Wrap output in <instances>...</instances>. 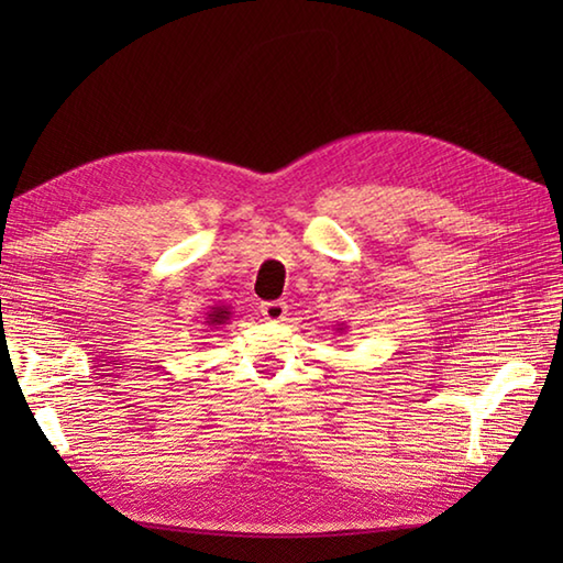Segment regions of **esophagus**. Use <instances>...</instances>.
I'll return each instance as SVG.
<instances>
[{
  "label": "esophagus",
  "instance_id": "1",
  "mask_svg": "<svg viewBox=\"0 0 563 563\" xmlns=\"http://www.w3.org/2000/svg\"><path fill=\"white\" fill-rule=\"evenodd\" d=\"M261 314H263V319H268V321H285V317H288V305L280 302V300L261 302Z\"/></svg>",
  "mask_w": 563,
  "mask_h": 563
}]
</instances>
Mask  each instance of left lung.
Instances as JSON below:
<instances>
[{
    "instance_id": "1",
    "label": "left lung",
    "mask_w": 563,
    "mask_h": 563,
    "mask_svg": "<svg viewBox=\"0 0 563 563\" xmlns=\"http://www.w3.org/2000/svg\"><path fill=\"white\" fill-rule=\"evenodd\" d=\"M343 329H345V327H343V324H339V329H336V331H339V333H343Z\"/></svg>"
}]
</instances>
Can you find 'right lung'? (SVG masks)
Instances as JSON below:
<instances>
[{
	"label": "right lung",
	"mask_w": 563,
	"mask_h": 563,
	"mask_svg": "<svg viewBox=\"0 0 563 563\" xmlns=\"http://www.w3.org/2000/svg\"><path fill=\"white\" fill-rule=\"evenodd\" d=\"M230 317H232V312H230V307H224V305H218V307H210V312H208V317H206V321H202V331H212V329H220L222 324H227V321H230Z\"/></svg>",
	"instance_id": "obj_1"
}]
</instances>
